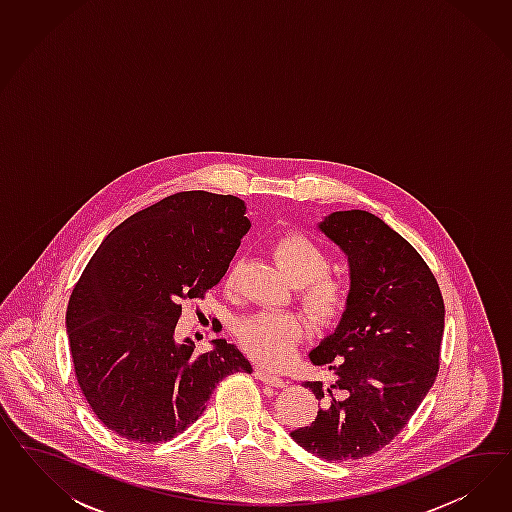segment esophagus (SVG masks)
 I'll list each match as a JSON object with an SVG mask.
<instances>
[{
  "mask_svg": "<svg viewBox=\"0 0 512 512\" xmlns=\"http://www.w3.org/2000/svg\"><path fill=\"white\" fill-rule=\"evenodd\" d=\"M255 377L259 381H263L264 385H270V387L283 388L287 385V381L283 377H279L276 373L268 372V370H263V368L255 370Z\"/></svg>",
  "mask_w": 512,
  "mask_h": 512,
  "instance_id": "esophagus-1",
  "label": "esophagus"
}]
</instances>
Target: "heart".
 <instances>
[{
    "label": "heart",
    "instance_id": "1",
    "mask_svg": "<svg viewBox=\"0 0 512 512\" xmlns=\"http://www.w3.org/2000/svg\"><path fill=\"white\" fill-rule=\"evenodd\" d=\"M274 257L287 278L298 285L300 300L319 323H334L349 306L351 287L345 279L330 276V255L304 233L281 236ZM302 321L291 311H257L238 319L236 338L249 357L268 364H285L302 336Z\"/></svg>",
    "mask_w": 512,
    "mask_h": 512
}]
</instances>
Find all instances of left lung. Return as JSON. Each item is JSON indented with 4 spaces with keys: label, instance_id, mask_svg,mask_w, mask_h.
I'll list each match as a JSON object with an SVG mask.
<instances>
[{
    "label": "left lung",
    "instance_id": "8db88e82",
    "mask_svg": "<svg viewBox=\"0 0 512 512\" xmlns=\"http://www.w3.org/2000/svg\"><path fill=\"white\" fill-rule=\"evenodd\" d=\"M317 229L347 255L351 298L311 349L328 381H304L321 407L291 437L317 458L345 462L388 445L434 385L445 304L428 264L383 219L343 210Z\"/></svg>",
    "mask_w": 512,
    "mask_h": 512
}]
</instances>
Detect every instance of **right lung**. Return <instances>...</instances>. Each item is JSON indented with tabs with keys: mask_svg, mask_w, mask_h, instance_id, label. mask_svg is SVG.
<instances>
[{
	"mask_svg": "<svg viewBox=\"0 0 512 512\" xmlns=\"http://www.w3.org/2000/svg\"><path fill=\"white\" fill-rule=\"evenodd\" d=\"M249 227L242 199L182 191L127 217L93 253L65 326L80 390L114 434L169 441L201 417L221 379L253 372L227 340L202 355L174 340L180 300L219 283Z\"/></svg>",
	"mask_w": 512,
	"mask_h": 512,
	"instance_id": "1",
	"label": "right lung"
}]
</instances>
